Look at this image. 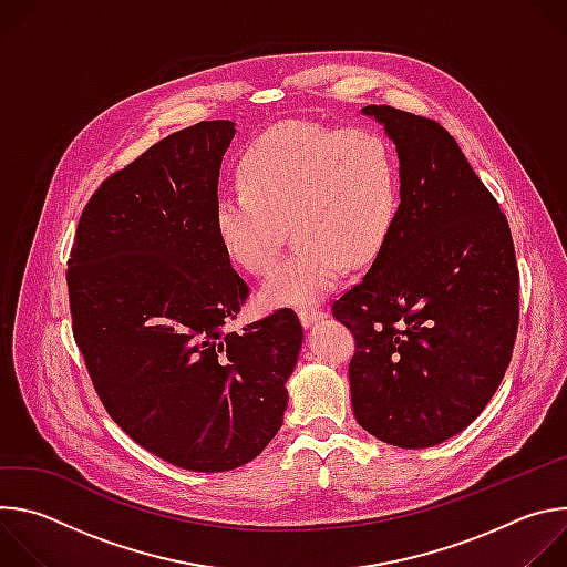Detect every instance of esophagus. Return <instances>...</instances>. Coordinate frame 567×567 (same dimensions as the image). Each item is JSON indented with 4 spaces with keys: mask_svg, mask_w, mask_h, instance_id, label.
Segmentation results:
<instances>
[{
    "mask_svg": "<svg viewBox=\"0 0 567 567\" xmlns=\"http://www.w3.org/2000/svg\"><path fill=\"white\" fill-rule=\"evenodd\" d=\"M298 318L305 328H311L316 326V322L322 318V309H316V307H300L298 309Z\"/></svg>",
    "mask_w": 567,
    "mask_h": 567,
    "instance_id": "esophagus-1",
    "label": "esophagus"
}]
</instances>
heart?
Masks as SVG:
<instances>
[{"mask_svg": "<svg viewBox=\"0 0 567 567\" xmlns=\"http://www.w3.org/2000/svg\"><path fill=\"white\" fill-rule=\"evenodd\" d=\"M239 182L215 202V230L235 265L267 276L289 225L297 235L292 256L260 289L265 307L313 305L348 262H372L399 208L396 154L372 127L280 123L247 147Z\"/></svg>", "mask_w": 567, "mask_h": 567, "instance_id": "1", "label": "heart"}]
</instances>
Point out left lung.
<instances>
[{
  "instance_id": "obj_1",
  "label": "left lung",
  "mask_w": 567,
  "mask_h": 567,
  "mask_svg": "<svg viewBox=\"0 0 567 567\" xmlns=\"http://www.w3.org/2000/svg\"><path fill=\"white\" fill-rule=\"evenodd\" d=\"M399 154V208L359 285L332 307L352 332L357 422L401 449L464 431L498 390L518 332V265L496 197L433 118L368 105Z\"/></svg>"
}]
</instances>
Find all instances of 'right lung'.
Wrapping results in <instances>:
<instances>
[{
  "label": "right lung",
  "mask_w": 567,
  "mask_h": 567,
  "mask_svg": "<svg viewBox=\"0 0 567 567\" xmlns=\"http://www.w3.org/2000/svg\"><path fill=\"white\" fill-rule=\"evenodd\" d=\"M233 121H202L110 175L66 262L75 346L110 417L202 473L258 457L282 426L302 346L293 309L224 332L249 296L215 230Z\"/></svg>",
  "instance_id": "add662e5"
}]
</instances>
